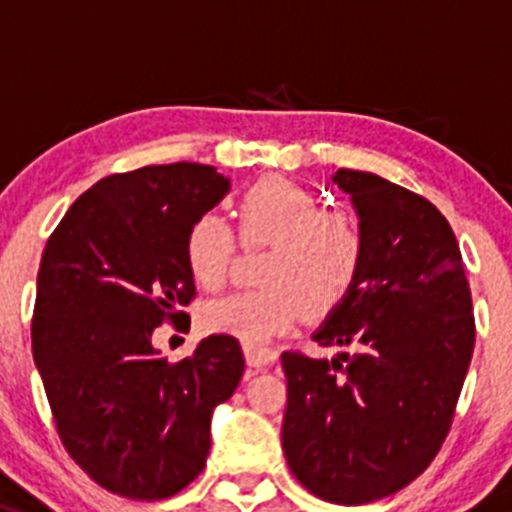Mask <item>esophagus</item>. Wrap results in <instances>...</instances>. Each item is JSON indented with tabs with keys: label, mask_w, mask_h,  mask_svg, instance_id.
Listing matches in <instances>:
<instances>
[{
	"label": "esophagus",
	"mask_w": 512,
	"mask_h": 512,
	"mask_svg": "<svg viewBox=\"0 0 512 512\" xmlns=\"http://www.w3.org/2000/svg\"><path fill=\"white\" fill-rule=\"evenodd\" d=\"M245 357L252 367H262L272 365V362L277 360V352L265 345H245Z\"/></svg>",
	"instance_id": "obj_1"
}]
</instances>
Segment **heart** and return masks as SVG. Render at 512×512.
I'll use <instances>...</instances> for the list:
<instances>
[{"label": "heart", "mask_w": 512, "mask_h": 512, "mask_svg": "<svg viewBox=\"0 0 512 512\" xmlns=\"http://www.w3.org/2000/svg\"><path fill=\"white\" fill-rule=\"evenodd\" d=\"M240 240L270 242L257 277L265 285L202 307V327L265 345L310 312L330 315L347 300L365 260V235L347 212L325 210L320 197L287 177H265L240 202ZM235 237L217 215H202L185 237V260L202 290L230 275Z\"/></svg>", "instance_id": "b5f03b06"}]
</instances>
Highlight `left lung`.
<instances>
[{
  "label": "left lung",
  "instance_id": "obj_1",
  "mask_svg": "<svg viewBox=\"0 0 512 512\" xmlns=\"http://www.w3.org/2000/svg\"><path fill=\"white\" fill-rule=\"evenodd\" d=\"M365 235L360 277L312 335L352 347L332 360L282 352V450L327 503L398 493L438 455L468 375L475 320L448 220L372 172L337 170Z\"/></svg>",
  "mask_w": 512,
  "mask_h": 512
}]
</instances>
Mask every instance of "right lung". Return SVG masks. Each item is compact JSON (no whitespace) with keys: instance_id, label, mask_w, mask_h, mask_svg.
<instances>
[{"instance_id":"1","label":"right lung","mask_w":512,"mask_h":512,"mask_svg":"<svg viewBox=\"0 0 512 512\" xmlns=\"http://www.w3.org/2000/svg\"><path fill=\"white\" fill-rule=\"evenodd\" d=\"M230 192L210 165L175 162L89 187L44 247L32 320L34 365L74 463L109 493L165 500L205 468L212 413L245 372L232 335L167 362L162 322L195 297L185 237Z\"/></svg>"}]
</instances>
